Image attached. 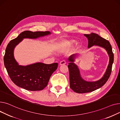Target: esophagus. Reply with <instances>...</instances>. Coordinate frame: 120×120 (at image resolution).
Instances as JSON below:
<instances>
[{"mask_svg": "<svg viewBox=\"0 0 120 120\" xmlns=\"http://www.w3.org/2000/svg\"><path fill=\"white\" fill-rule=\"evenodd\" d=\"M66 63V61L65 60H62L60 62V65H62L65 64Z\"/></svg>", "mask_w": 120, "mask_h": 120, "instance_id": "1", "label": "esophagus"}]
</instances>
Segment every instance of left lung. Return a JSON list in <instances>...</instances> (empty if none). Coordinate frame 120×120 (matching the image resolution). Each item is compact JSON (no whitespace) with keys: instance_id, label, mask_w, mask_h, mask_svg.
Listing matches in <instances>:
<instances>
[{"instance_id":"8db88e82","label":"left lung","mask_w":120,"mask_h":120,"mask_svg":"<svg viewBox=\"0 0 120 120\" xmlns=\"http://www.w3.org/2000/svg\"><path fill=\"white\" fill-rule=\"evenodd\" d=\"M88 39V48L95 45L103 47L107 50L109 57V64L104 76L100 80L95 82H88L84 80L80 75L79 70L74 63L76 54L71 55L69 58L70 61L68 66L69 71L70 88L75 92L79 94H84L91 92L102 87L107 82L111 74L112 64L114 60V55L112 47L109 41L105 40L99 35L94 33L84 34Z\"/></svg>"}]
</instances>
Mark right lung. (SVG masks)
Returning a JSON list of instances; mask_svg holds the SVG:
<instances>
[{
  "mask_svg": "<svg viewBox=\"0 0 120 120\" xmlns=\"http://www.w3.org/2000/svg\"><path fill=\"white\" fill-rule=\"evenodd\" d=\"M50 34L49 31L21 32L7 45L4 57V65L12 82L17 86L30 91L43 90L47 85L58 63L46 64L37 62L26 66L19 65L13 55L15 47L24 38L36 39Z\"/></svg>",
  "mask_w": 120,
  "mask_h": 120,
  "instance_id": "add662e5",
  "label": "right lung"
}]
</instances>
